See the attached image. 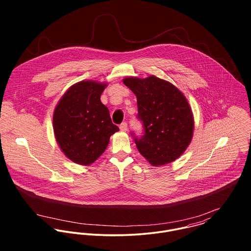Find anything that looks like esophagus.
Instances as JSON below:
<instances>
[{
	"label": "esophagus",
	"instance_id": "esophagus-1",
	"mask_svg": "<svg viewBox=\"0 0 251 251\" xmlns=\"http://www.w3.org/2000/svg\"><path fill=\"white\" fill-rule=\"evenodd\" d=\"M120 129H121V131H124V132H126V131L127 130V124H126V122L122 123V124L120 125Z\"/></svg>",
	"mask_w": 251,
	"mask_h": 251
}]
</instances>
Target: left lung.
<instances>
[{
	"label": "left lung",
	"mask_w": 251,
	"mask_h": 251,
	"mask_svg": "<svg viewBox=\"0 0 251 251\" xmlns=\"http://www.w3.org/2000/svg\"><path fill=\"white\" fill-rule=\"evenodd\" d=\"M124 84L137 98V118L144 133L141 137L131 135L139 152L152 166L176 160L188 147L194 129L185 97L174 85L153 75L145 79L126 77Z\"/></svg>",
	"instance_id": "left-lung-1"
}]
</instances>
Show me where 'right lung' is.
<instances>
[{"label":"right lung","mask_w":251,"mask_h":251,"mask_svg":"<svg viewBox=\"0 0 251 251\" xmlns=\"http://www.w3.org/2000/svg\"><path fill=\"white\" fill-rule=\"evenodd\" d=\"M106 84L81 81L72 86L55 108L53 129L57 143L72 161L90 165L106 150L119 130L100 96Z\"/></svg>","instance_id":"add662e5"}]
</instances>
